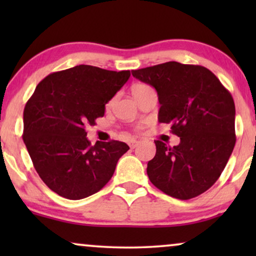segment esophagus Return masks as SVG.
I'll list each match as a JSON object with an SVG mask.
<instances>
[{
	"instance_id": "34e87169",
	"label": "esophagus",
	"mask_w": 256,
	"mask_h": 256,
	"mask_svg": "<svg viewBox=\"0 0 256 256\" xmlns=\"http://www.w3.org/2000/svg\"><path fill=\"white\" fill-rule=\"evenodd\" d=\"M138 141H136V140H132V141L129 142V146H130L132 149L136 148V146H138Z\"/></svg>"
}]
</instances>
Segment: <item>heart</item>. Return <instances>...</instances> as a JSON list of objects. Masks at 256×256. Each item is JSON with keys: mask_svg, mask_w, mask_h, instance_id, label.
Instances as JSON below:
<instances>
[{"mask_svg": "<svg viewBox=\"0 0 256 256\" xmlns=\"http://www.w3.org/2000/svg\"><path fill=\"white\" fill-rule=\"evenodd\" d=\"M146 88H149V86L148 85H144V84H138V85L132 86V94H135V93L140 92V90H146Z\"/></svg>", "mask_w": 256, "mask_h": 256, "instance_id": "b5f03b06", "label": "heart"}]
</instances>
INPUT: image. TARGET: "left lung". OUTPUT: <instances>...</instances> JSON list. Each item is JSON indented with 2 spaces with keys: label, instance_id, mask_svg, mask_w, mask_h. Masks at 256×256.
I'll list each match as a JSON object with an SVG mask.
<instances>
[{
  "label": "left lung",
  "instance_id": "1",
  "mask_svg": "<svg viewBox=\"0 0 256 256\" xmlns=\"http://www.w3.org/2000/svg\"><path fill=\"white\" fill-rule=\"evenodd\" d=\"M156 90L158 121L180 138L174 148L156 140L146 174L157 188L186 200L218 180L236 146V106L220 80L200 65L177 62L132 71Z\"/></svg>",
  "mask_w": 256,
  "mask_h": 256
}]
</instances>
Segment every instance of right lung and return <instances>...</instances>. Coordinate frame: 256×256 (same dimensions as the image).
Masks as SVG:
<instances>
[{"label":"right lung","instance_id":"right-lung-1","mask_svg":"<svg viewBox=\"0 0 256 256\" xmlns=\"http://www.w3.org/2000/svg\"><path fill=\"white\" fill-rule=\"evenodd\" d=\"M130 71L90 65L48 74L38 84L23 113V141L34 169L48 188L78 200L96 194L113 176L129 146L124 142L87 140L104 104L127 82Z\"/></svg>","mask_w":256,"mask_h":256}]
</instances>
